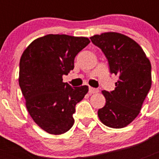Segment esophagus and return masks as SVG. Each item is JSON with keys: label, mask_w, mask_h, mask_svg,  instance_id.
<instances>
[{"label": "esophagus", "mask_w": 159, "mask_h": 159, "mask_svg": "<svg viewBox=\"0 0 159 159\" xmlns=\"http://www.w3.org/2000/svg\"><path fill=\"white\" fill-rule=\"evenodd\" d=\"M97 92H99V90L97 89V88H92V87H89V93L90 94L97 93Z\"/></svg>", "instance_id": "esophagus-1"}]
</instances>
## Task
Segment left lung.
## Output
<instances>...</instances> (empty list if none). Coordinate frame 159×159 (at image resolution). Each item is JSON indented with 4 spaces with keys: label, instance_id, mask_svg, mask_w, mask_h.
<instances>
[{
    "label": "left lung",
    "instance_id": "1",
    "mask_svg": "<svg viewBox=\"0 0 159 159\" xmlns=\"http://www.w3.org/2000/svg\"><path fill=\"white\" fill-rule=\"evenodd\" d=\"M108 60L110 72L119 76L116 88L102 91L106 104L98 111L100 121L112 128H123L139 114L151 87V64L139 43L117 32L90 37Z\"/></svg>",
    "mask_w": 159,
    "mask_h": 159
}]
</instances>
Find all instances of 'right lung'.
<instances>
[{
  "instance_id": "1",
  "label": "right lung",
  "mask_w": 159,
  "mask_h": 159,
  "mask_svg": "<svg viewBox=\"0 0 159 159\" xmlns=\"http://www.w3.org/2000/svg\"><path fill=\"white\" fill-rule=\"evenodd\" d=\"M90 43L87 37L46 35L33 40L20 60L19 85L35 123L52 134H64L74 124L75 105L88 87L72 88L62 76L74 68L76 55Z\"/></svg>"
}]
</instances>
